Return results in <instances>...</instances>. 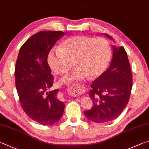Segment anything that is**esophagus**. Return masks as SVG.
<instances>
[{
	"instance_id": "1",
	"label": "esophagus",
	"mask_w": 149,
	"mask_h": 149,
	"mask_svg": "<svg viewBox=\"0 0 149 149\" xmlns=\"http://www.w3.org/2000/svg\"><path fill=\"white\" fill-rule=\"evenodd\" d=\"M69 91L72 93V94L79 95L82 93L83 90L82 88H80V87H73V88H70Z\"/></svg>"
}]
</instances>
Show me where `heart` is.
<instances>
[{"label":"heart","mask_w":149,"mask_h":149,"mask_svg":"<svg viewBox=\"0 0 149 149\" xmlns=\"http://www.w3.org/2000/svg\"><path fill=\"white\" fill-rule=\"evenodd\" d=\"M111 57V48L103 38L77 36L63 42L59 48L52 49L48 62L57 74H64L73 67L78 69L63 77L62 84L80 81L87 77L95 79L105 72Z\"/></svg>","instance_id":"1"}]
</instances>
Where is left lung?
<instances>
[{
  "label": "left lung",
  "instance_id": "8db88e82",
  "mask_svg": "<svg viewBox=\"0 0 149 149\" xmlns=\"http://www.w3.org/2000/svg\"><path fill=\"white\" fill-rule=\"evenodd\" d=\"M103 35L113 40L110 35ZM113 50L109 69L93 82L88 93L93 106L84 114L95 123H103L117 118L130 100L132 76L127 53L122 46L113 45Z\"/></svg>",
  "mask_w": 149,
  "mask_h": 149
}]
</instances>
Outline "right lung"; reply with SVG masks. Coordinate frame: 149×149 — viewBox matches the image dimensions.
Masks as SVG:
<instances>
[{
    "mask_svg": "<svg viewBox=\"0 0 149 149\" xmlns=\"http://www.w3.org/2000/svg\"><path fill=\"white\" fill-rule=\"evenodd\" d=\"M65 34L54 31L35 34L21 47L15 64V86L22 107L31 119L46 126L58 122L64 112L65 104L57 99L59 90L47 92L54 81L47 59Z\"/></svg>",
    "mask_w": 149,
    "mask_h": 149,
    "instance_id": "add662e5",
    "label": "right lung"
}]
</instances>
